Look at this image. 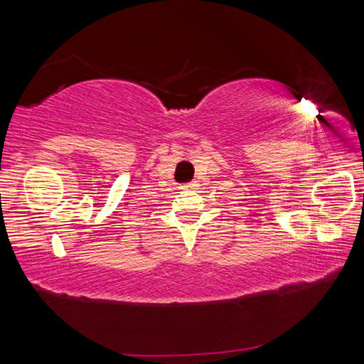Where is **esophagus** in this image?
<instances>
[{"label":"esophagus","instance_id":"obj_1","mask_svg":"<svg viewBox=\"0 0 364 364\" xmlns=\"http://www.w3.org/2000/svg\"><path fill=\"white\" fill-rule=\"evenodd\" d=\"M197 186H199V184H197V181H191L188 184H184V188H186V189H197Z\"/></svg>","mask_w":364,"mask_h":364}]
</instances>
